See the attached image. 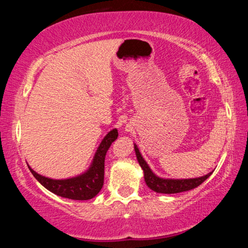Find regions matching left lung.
<instances>
[{"label": "left lung", "mask_w": 248, "mask_h": 248, "mask_svg": "<svg viewBox=\"0 0 248 248\" xmlns=\"http://www.w3.org/2000/svg\"><path fill=\"white\" fill-rule=\"evenodd\" d=\"M134 151H136L137 159L139 162L141 169L143 170L145 184L148 185L150 189H152L158 194H178V192L188 191L198 187L199 185L202 184L205 179L210 177V175L213 173L210 171L207 175L200 176V177L195 178H165L159 177L154 171L150 169L148 163L142 156L139 148L136 143H133Z\"/></svg>", "instance_id": "8db88e82"}]
</instances>
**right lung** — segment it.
<instances>
[{"label": "right lung", "instance_id": "add662e5", "mask_svg": "<svg viewBox=\"0 0 248 248\" xmlns=\"http://www.w3.org/2000/svg\"><path fill=\"white\" fill-rule=\"evenodd\" d=\"M117 138H118V130H110L98 145L89 169L73 177L53 179L38 174L29 165L28 169L33 177L52 194L72 200H90L94 198L103 188L105 156L109 146Z\"/></svg>", "mask_w": 248, "mask_h": 248}]
</instances>
